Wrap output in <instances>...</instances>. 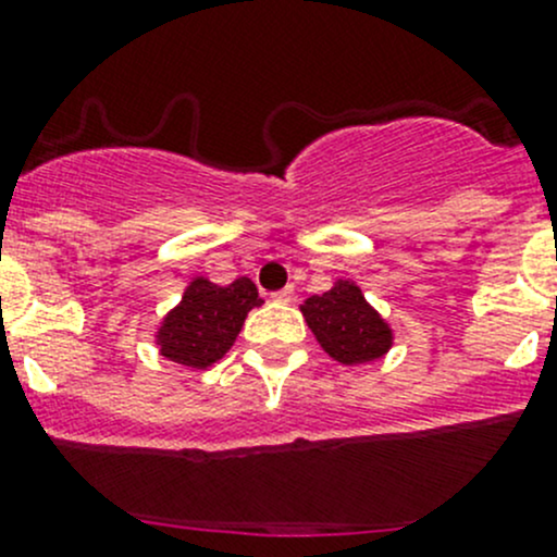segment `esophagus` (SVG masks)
<instances>
[{
  "instance_id": "esophagus-1",
  "label": "esophagus",
  "mask_w": 557,
  "mask_h": 557,
  "mask_svg": "<svg viewBox=\"0 0 557 557\" xmlns=\"http://www.w3.org/2000/svg\"><path fill=\"white\" fill-rule=\"evenodd\" d=\"M272 301H277V305H290V301H294V290H277V294H272Z\"/></svg>"
}]
</instances>
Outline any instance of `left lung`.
I'll list each match as a JSON object with an SVG mask.
<instances>
[{"label":"left lung","mask_w":557,"mask_h":557,"mask_svg":"<svg viewBox=\"0 0 557 557\" xmlns=\"http://www.w3.org/2000/svg\"><path fill=\"white\" fill-rule=\"evenodd\" d=\"M301 312L320 347L345 367L383 358L393 345L391 325L350 280H339L323 296H310Z\"/></svg>","instance_id":"obj_1"}]
</instances>
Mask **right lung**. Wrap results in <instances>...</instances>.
Returning a JSON list of instances; mask_svg holds the SVG:
<instances>
[{"instance_id": "right-lung-1", "label": "right lung", "mask_w": 557, "mask_h": 557, "mask_svg": "<svg viewBox=\"0 0 557 557\" xmlns=\"http://www.w3.org/2000/svg\"><path fill=\"white\" fill-rule=\"evenodd\" d=\"M261 301L258 288L247 277L234 280L232 285L196 277L185 288L183 301L156 331L161 356L190 369L212 367L232 350L247 312Z\"/></svg>"}]
</instances>
